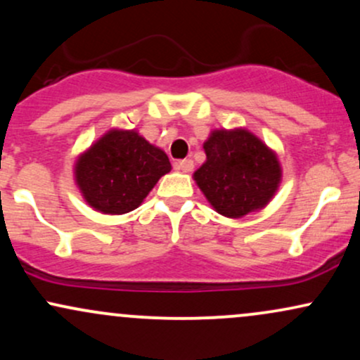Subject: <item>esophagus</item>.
Instances as JSON below:
<instances>
[{"instance_id": "esophagus-1", "label": "esophagus", "mask_w": 360, "mask_h": 360, "mask_svg": "<svg viewBox=\"0 0 360 360\" xmlns=\"http://www.w3.org/2000/svg\"><path fill=\"white\" fill-rule=\"evenodd\" d=\"M176 169L181 172H191L194 169V162L191 159H184V160H179V162L176 164Z\"/></svg>"}]
</instances>
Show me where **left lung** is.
I'll use <instances>...</instances> for the list:
<instances>
[{"instance_id":"obj_1","label":"left lung","mask_w":360,"mask_h":360,"mask_svg":"<svg viewBox=\"0 0 360 360\" xmlns=\"http://www.w3.org/2000/svg\"><path fill=\"white\" fill-rule=\"evenodd\" d=\"M203 148L206 160L193 179L214 212L242 218L271 203L283 181L274 148L243 127L214 128Z\"/></svg>"}]
</instances>
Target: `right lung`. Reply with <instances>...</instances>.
Returning a JSON list of instances; mask_svg holds the SVG:
<instances>
[{
  "label": "right lung",
  "mask_w": 360,
  "mask_h": 360,
  "mask_svg": "<svg viewBox=\"0 0 360 360\" xmlns=\"http://www.w3.org/2000/svg\"><path fill=\"white\" fill-rule=\"evenodd\" d=\"M171 169L166 152L135 128H110L76 157L72 174L94 212L125 214L139 208Z\"/></svg>",
  "instance_id": "add662e5"
}]
</instances>
